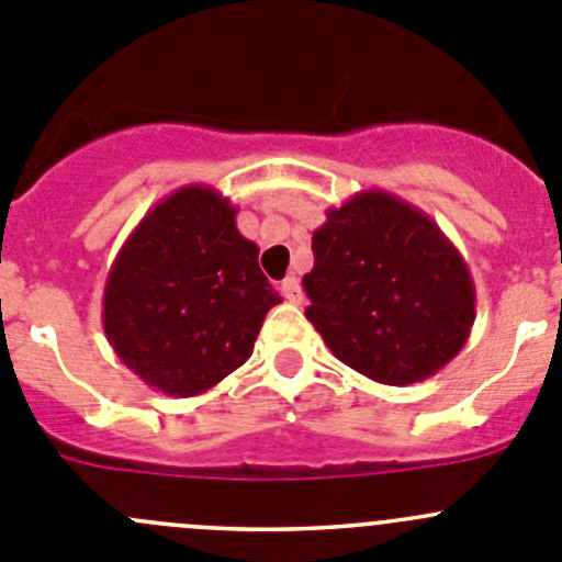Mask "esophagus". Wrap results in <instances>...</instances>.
<instances>
[{
  "label": "esophagus",
  "mask_w": 562,
  "mask_h": 562,
  "mask_svg": "<svg viewBox=\"0 0 562 562\" xmlns=\"http://www.w3.org/2000/svg\"><path fill=\"white\" fill-rule=\"evenodd\" d=\"M281 295H284L290 303H301V297H303L301 281H297L295 276H286L284 281H281Z\"/></svg>",
  "instance_id": "34e87169"
}]
</instances>
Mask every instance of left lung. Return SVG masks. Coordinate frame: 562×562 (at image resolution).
Wrapping results in <instances>:
<instances>
[{
	"label": "left lung",
	"instance_id": "left-lung-1",
	"mask_svg": "<svg viewBox=\"0 0 562 562\" xmlns=\"http://www.w3.org/2000/svg\"><path fill=\"white\" fill-rule=\"evenodd\" d=\"M314 232L308 323L341 364L386 386L436 375L474 325V281L430 215L383 190L356 192Z\"/></svg>",
	"mask_w": 562,
	"mask_h": 562
}]
</instances>
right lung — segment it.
Here are the masks:
<instances>
[{
	"mask_svg": "<svg viewBox=\"0 0 562 562\" xmlns=\"http://www.w3.org/2000/svg\"><path fill=\"white\" fill-rule=\"evenodd\" d=\"M281 295L259 245L215 187L187 184L146 212L104 284L106 341L146 386L195 397L243 367Z\"/></svg>",
	"mask_w": 562,
	"mask_h": 562,
	"instance_id": "add662e5",
	"label": "right lung"
}]
</instances>
